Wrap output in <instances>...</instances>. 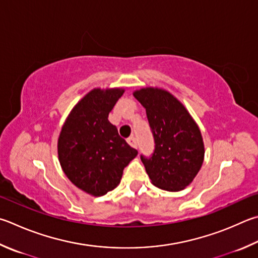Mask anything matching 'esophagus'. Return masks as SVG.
Instances as JSON below:
<instances>
[{
	"instance_id": "1",
	"label": "esophagus",
	"mask_w": 258,
	"mask_h": 258,
	"mask_svg": "<svg viewBox=\"0 0 258 258\" xmlns=\"http://www.w3.org/2000/svg\"><path fill=\"white\" fill-rule=\"evenodd\" d=\"M127 143L131 145V147L138 149V141H137V139H135V138H133V137L128 138L127 139Z\"/></svg>"
}]
</instances>
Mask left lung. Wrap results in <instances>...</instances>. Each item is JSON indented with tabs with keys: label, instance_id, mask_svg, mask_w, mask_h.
Returning <instances> with one entry per match:
<instances>
[{
	"label": "left lung",
	"instance_id": "left-lung-1",
	"mask_svg": "<svg viewBox=\"0 0 258 258\" xmlns=\"http://www.w3.org/2000/svg\"><path fill=\"white\" fill-rule=\"evenodd\" d=\"M147 111L154 139V151L141 156L152 184L168 191L188 186L204 160L202 134L185 106L170 92L142 88L133 92Z\"/></svg>",
	"mask_w": 258,
	"mask_h": 258
}]
</instances>
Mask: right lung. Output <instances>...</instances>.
Wrapping results in <instances>:
<instances>
[{
    "label": "right lung",
    "instance_id": "add662e5",
    "mask_svg": "<svg viewBox=\"0 0 258 258\" xmlns=\"http://www.w3.org/2000/svg\"><path fill=\"white\" fill-rule=\"evenodd\" d=\"M123 93L121 88L93 89L73 107L60 130V167L78 188L92 196H102L117 187L124 168L138 156L108 120Z\"/></svg>",
    "mask_w": 258,
    "mask_h": 258
}]
</instances>
